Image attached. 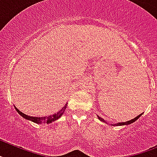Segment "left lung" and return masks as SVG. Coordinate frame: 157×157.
<instances>
[{"instance_id":"1","label":"left lung","mask_w":157,"mask_h":157,"mask_svg":"<svg viewBox=\"0 0 157 157\" xmlns=\"http://www.w3.org/2000/svg\"><path fill=\"white\" fill-rule=\"evenodd\" d=\"M141 115L142 114H140V115H139L138 116H136V118H134V119H132V120H129V121H127V122H122V123H118V124H111V125H113V126H121V125H128V124H132L133 122H135L136 120H137L138 119H139L140 117L141 116ZM98 118H99V120H100L101 121H103V122H105V120H103V118L99 117V116H98Z\"/></svg>"}]
</instances>
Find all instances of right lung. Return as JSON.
Wrapping results in <instances>:
<instances>
[{"instance_id":"obj_1","label":"right lung","mask_w":157,"mask_h":157,"mask_svg":"<svg viewBox=\"0 0 157 157\" xmlns=\"http://www.w3.org/2000/svg\"><path fill=\"white\" fill-rule=\"evenodd\" d=\"M15 107L16 111L18 112V114L21 115L23 118H25V120H30V121L36 123V124H42V123H44V124H50V123L54 122V121L57 120L58 119H59L61 116H63V112L65 111V109H66L67 106H64V107H63V109L60 110V111H58V112H57V113L52 115V116H45V117H33V116H27V115H25V114L22 113L21 111H19L16 107Z\"/></svg>"}]
</instances>
